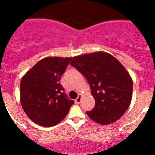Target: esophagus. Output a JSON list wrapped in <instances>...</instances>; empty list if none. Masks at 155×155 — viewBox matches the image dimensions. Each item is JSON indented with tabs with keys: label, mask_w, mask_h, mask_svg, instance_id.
<instances>
[{
	"label": "esophagus",
	"mask_w": 155,
	"mask_h": 155,
	"mask_svg": "<svg viewBox=\"0 0 155 155\" xmlns=\"http://www.w3.org/2000/svg\"><path fill=\"white\" fill-rule=\"evenodd\" d=\"M81 100H82V96H81V95L79 94V96H78V97L76 98V100H75V103H76V104H80V102H81Z\"/></svg>",
	"instance_id": "34e87169"
}]
</instances>
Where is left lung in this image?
Returning <instances> with one entry per match:
<instances>
[{
    "mask_svg": "<svg viewBox=\"0 0 155 155\" xmlns=\"http://www.w3.org/2000/svg\"><path fill=\"white\" fill-rule=\"evenodd\" d=\"M70 65L85 78L95 100V107L87 115L101 124L119 119L132 100L133 81L124 67L109 53L97 51L75 56Z\"/></svg>",
    "mask_w": 155,
    "mask_h": 155,
    "instance_id": "1",
    "label": "left lung"
}]
</instances>
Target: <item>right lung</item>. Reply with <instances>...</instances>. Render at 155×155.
<instances>
[{"instance_id":"1","label":"right lung","mask_w":155,"mask_h":155,"mask_svg":"<svg viewBox=\"0 0 155 155\" xmlns=\"http://www.w3.org/2000/svg\"><path fill=\"white\" fill-rule=\"evenodd\" d=\"M71 58H45L21 78L20 102L28 117L36 124L46 127L56 125L74 104L68 99L60 84Z\"/></svg>"}]
</instances>
